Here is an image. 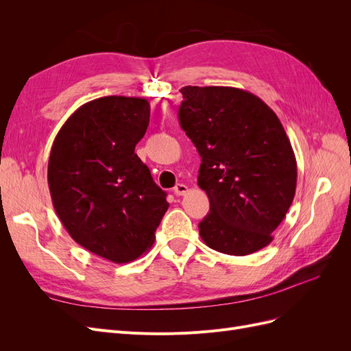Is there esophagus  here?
<instances>
[{"instance_id":"1","label":"esophagus","mask_w":351,"mask_h":351,"mask_svg":"<svg viewBox=\"0 0 351 351\" xmlns=\"http://www.w3.org/2000/svg\"><path fill=\"white\" fill-rule=\"evenodd\" d=\"M189 190V187L186 186V184H183V183H178L176 187H174V195H177V196H183L186 192Z\"/></svg>"}]
</instances>
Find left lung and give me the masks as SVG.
Returning <instances> with one entry per match:
<instances>
[{
	"mask_svg": "<svg viewBox=\"0 0 351 351\" xmlns=\"http://www.w3.org/2000/svg\"><path fill=\"white\" fill-rule=\"evenodd\" d=\"M182 129L202 158L197 184L209 197L199 234L217 252L246 256L272 241L291 206L297 164L284 127L247 90L184 86Z\"/></svg>",
	"mask_w": 351,
	"mask_h": 351,
	"instance_id": "8db88e82",
	"label": "left lung"
}]
</instances>
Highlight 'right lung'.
<instances>
[{"label": "right lung", "mask_w": 351, "mask_h": 351, "mask_svg": "<svg viewBox=\"0 0 351 351\" xmlns=\"http://www.w3.org/2000/svg\"><path fill=\"white\" fill-rule=\"evenodd\" d=\"M151 107L143 98L104 97L82 105L52 143L48 186L71 239L115 263L149 249L169 204L134 147Z\"/></svg>", "instance_id": "add662e5"}]
</instances>
